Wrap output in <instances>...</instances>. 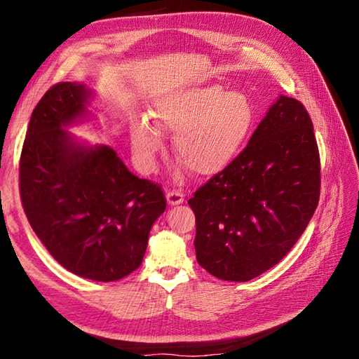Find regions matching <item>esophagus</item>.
<instances>
[{
	"mask_svg": "<svg viewBox=\"0 0 359 359\" xmlns=\"http://www.w3.org/2000/svg\"><path fill=\"white\" fill-rule=\"evenodd\" d=\"M184 193L179 191V190H168L166 193V199H168V204L171 205H177L184 203Z\"/></svg>",
	"mask_w": 359,
	"mask_h": 359,
	"instance_id": "34e87169",
	"label": "esophagus"
}]
</instances>
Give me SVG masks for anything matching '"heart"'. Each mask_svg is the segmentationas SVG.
Listing matches in <instances>:
<instances>
[{
  "mask_svg": "<svg viewBox=\"0 0 359 359\" xmlns=\"http://www.w3.org/2000/svg\"><path fill=\"white\" fill-rule=\"evenodd\" d=\"M160 128L174 135V151L199 177L223 171L238 155L253 123L244 93L222 85H199L165 96L155 106ZM133 145L144 161L163 147L161 133L147 118L133 126Z\"/></svg>",
  "mask_w": 359,
  "mask_h": 359,
  "instance_id": "1",
  "label": "heart"
}]
</instances>
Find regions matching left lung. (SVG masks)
Segmentation results:
<instances>
[{
    "instance_id": "obj_1",
    "label": "left lung",
    "mask_w": 359,
    "mask_h": 359,
    "mask_svg": "<svg viewBox=\"0 0 359 359\" xmlns=\"http://www.w3.org/2000/svg\"><path fill=\"white\" fill-rule=\"evenodd\" d=\"M320 184L312 120L301 101L280 96L247 147L188 199L199 266L229 282L271 269L307 228Z\"/></svg>"
}]
</instances>
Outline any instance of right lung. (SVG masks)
Listing matches in <instances>:
<instances>
[{"label": "right lung", "instance_id": "add662e5", "mask_svg": "<svg viewBox=\"0 0 359 359\" xmlns=\"http://www.w3.org/2000/svg\"><path fill=\"white\" fill-rule=\"evenodd\" d=\"M88 96L82 83L60 82L36 104L20 154V199L65 269L115 282L141 266L166 198L155 182L131 174L114 149L83 147L63 130L85 114Z\"/></svg>", "mask_w": 359, "mask_h": 359}]
</instances>
